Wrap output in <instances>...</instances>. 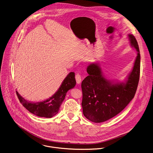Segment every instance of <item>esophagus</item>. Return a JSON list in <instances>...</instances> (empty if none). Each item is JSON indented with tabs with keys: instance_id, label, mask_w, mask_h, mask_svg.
<instances>
[{
	"instance_id": "34e87169",
	"label": "esophagus",
	"mask_w": 153,
	"mask_h": 153,
	"mask_svg": "<svg viewBox=\"0 0 153 153\" xmlns=\"http://www.w3.org/2000/svg\"><path fill=\"white\" fill-rule=\"evenodd\" d=\"M76 82L77 84H80L81 83V81H82V77L80 76V74L79 73H77L76 74Z\"/></svg>"
}]
</instances>
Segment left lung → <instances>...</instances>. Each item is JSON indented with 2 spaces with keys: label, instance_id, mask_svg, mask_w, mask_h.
<instances>
[{
  "label": "left lung",
  "instance_id": "1",
  "mask_svg": "<svg viewBox=\"0 0 153 153\" xmlns=\"http://www.w3.org/2000/svg\"><path fill=\"white\" fill-rule=\"evenodd\" d=\"M128 36L137 56L125 83L112 84L103 77L97 63L88 66L89 76L82 83V106L84 116L92 122H105L116 116L135 96L140 79V53L135 36L132 34Z\"/></svg>",
  "mask_w": 153,
  "mask_h": 153
}]
</instances>
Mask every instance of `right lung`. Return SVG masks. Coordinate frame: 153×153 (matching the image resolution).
Listing matches in <instances>:
<instances>
[{"label":"right lung","mask_w":153,"mask_h":153,"mask_svg":"<svg viewBox=\"0 0 153 153\" xmlns=\"http://www.w3.org/2000/svg\"><path fill=\"white\" fill-rule=\"evenodd\" d=\"M74 77V73L70 72L63 80L57 92L51 97L42 102L35 103L28 101L17 91L16 95L21 103L32 114L39 117L51 118L59 112L60 106L67 91L75 86L76 82Z\"/></svg>","instance_id":"obj_1"}]
</instances>
